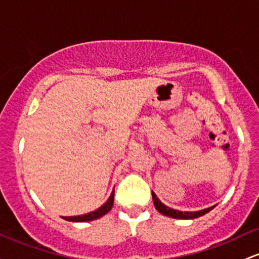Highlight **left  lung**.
Returning <instances> with one entry per match:
<instances>
[{"label":"left lung","mask_w":259,"mask_h":259,"mask_svg":"<svg viewBox=\"0 0 259 259\" xmlns=\"http://www.w3.org/2000/svg\"><path fill=\"white\" fill-rule=\"evenodd\" d=\"M152 200L153 204H155V208L157 209V211H160L161 214L166 215V217L173 218V219H195L199 217H203L205 215L206 212H209L210 210L214 209V206H210L208 209H204V210H199V211H178V210L171 209L168 206L164 205L163 203H161V200L156 197L155 193L152 192Z\"/></svg>","instance_id":"obj_1"}]
</instances>
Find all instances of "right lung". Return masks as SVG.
I'll list each match as a JSON object with an SVG mask.
<instances>
[{"mask_svg": "<svg viewBox=\"0 0 259 259\" xmlns=\"http://www.w3.org/2000/svg\"><path fill=\"white\" fill-rule=\"evenodd\" d=\"M113 201H114V189H113L112 194H110L109 199H108L106 203H104L101 208L95 210V211H91L84 215H78V217H64V219L65 220L73 221V223H86V221L96 220V219H99L103 217V215H106L107 212L112 209Z\"/></svg>", "mask_w": 259, "mask_h": 259, "instance_id": "1", "label": "right lung"}]
</instances>
